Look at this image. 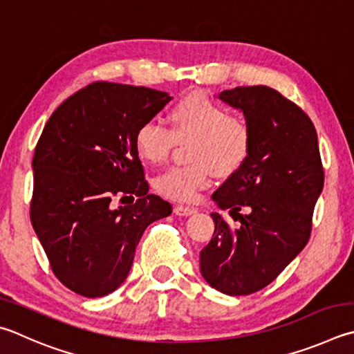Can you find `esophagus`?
Listing matches in <instances>:
<instances>
[{
    "instance_id": "esophagus-1",
    "label": "esophagus",
    "mask_w": 354,
    "mask_h": 354,
    "mask_svg": "<svg viewBox=\"0 0 354 354\" xmlns=\"http://www.w3.org/2000/svg\"><path fill=\"white\" fill-rule=\"evenodd\" d=\"M173 212H175L178 216H189L192 214H195L196 209L195 207H189V205L178 204V205H175V209H173Z\"/></svg>"
}]
</instances>
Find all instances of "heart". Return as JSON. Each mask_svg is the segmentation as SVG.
Returning <instances> with one entry per match:
<instances>
[{
    "mask_svg": "<svg viewBox=\"0 0 354 354\" xmlns=\"http://www.w3.org/2000/svg\"><path fill=\"white\" fill-rule=\"evenodd\" d=\"M169 128L147 120L134 133V151L147 164H160L175 144L185 147L187 165L171 167L155 179V189L173 201H194L214 173L227 178L246 162L252 128L241 114L227 113L203 93H190L170 108Z\"/></svg>",
    "mask_w": 354,
    "mask_h": 354,
    "instance_id": "b5f03b06",
    "label": "heart"
}]
</instances>
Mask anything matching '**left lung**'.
Instances as JSON below:
<instances>
[{"label":"left lung","mask_w":354,"mask_h":354,"mask_svg":"<svg viewBox=\"0 0 354 354\" xmlns=\"http://www.w3.org/2000/svg\"><path fill=\"white\" fill-rule=\"evenodd\" d=\"M220 99L246 115L252 128L249 156L214 198L240 227L210 214L215 232L199 252L207 283L227 295L260 291L306 246L313 212L324 189V165L311 119L274 88L236 86Z\"/></svg>","instance_id":"left-lung-1"}]
</instances>
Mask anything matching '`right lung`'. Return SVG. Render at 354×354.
Segmentation results:
<instances>
[{"label": "right lung", "instance_id": "add662e5", "mask_svg": "<svg viewBox=\"0 0 354 354\" xmlns=\"http://www.w3.org/2000/svg\"><path fill=\"white\" fill-rule=\"evenodd\" d=\"M167 93L94 82L50 115L32 167L30 223L55 277L94 299L113 292L130 272L134 250L171 204L149 194L134 133L169 104ZM130 196L133 205L115 208Z\"/></svg>", "mask_w": 354, "mask_h": 354}]
</instances>
